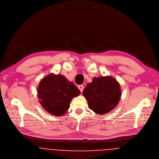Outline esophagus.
I'll return each instance as SVG.
<instances>
[{
  "label": "esophagus",
  "mask_w": 159,
  "mask_h": 159,
  "mask_svg": "<svg viewBox=\"0 0 159 159\" xmlns=\"http://www.w3.org/2000/svg\"><path fill=\"white\" fill-rule=\"evenodd\" d=\"M78 89H80V91L82 92L83 89H84V86L83 85H79L78 86Z\"/></svg>",
  "instance_id": "1"
}]
</instances>
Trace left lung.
<instances>
[{"mask_svg": "<svg viewBox=\"0 0 159 159\" xmlns=\"http://www.w3.org/2000/svg\"><path fill=\"white\" fill-rule=\"evenodd\" d=\"M89 108L98 114L108 113L118 104L121 96L119 83L110 76L94 77L83 92Z\"/></svg>", "mask_w": 159, "mask_h": 159, "instance_id": "1", "label": "left lung"}]
</instances>
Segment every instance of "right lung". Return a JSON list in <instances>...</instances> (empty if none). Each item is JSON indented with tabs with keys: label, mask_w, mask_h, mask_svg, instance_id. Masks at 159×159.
Returning a JSON list of instances; mask_svg holds the SVG:
<instances>
[{
	"label": "right lung",
	"mask_w": 159,
	"mask_h": 159,
	"mask_svg": "<svg viewBox=\"0 0 159 159\" xmlns=\"http://www.w3.org/2000/svg\"><path fill=\"white\" fill-rule=\"evenodd\" d=\"M38 98L47 112L56 116L66 113L70 102L81 92L76 86L61 75L51 73L43 78L37 89Z\"/></svg>",
	"instance_id": "obj_1"
}]
</instances>
